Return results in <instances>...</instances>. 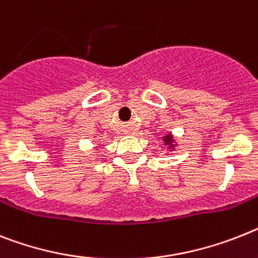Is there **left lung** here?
I'll list each match as a JSON object with an SVG mask.
<instances>
[{
  "label": "left lung",
  "mask_w": 258,
  "mask_h": 258,
  "mask_svg": "<svg viewBox=\"0 0 258 258\" xmlns=\"http://www.w3.org/2000/svg\"><path fill=\"white\" fill-rule=\"evenodd\" d=\"M161 139H162V143L166 146V151H168V152L176 151V148L178 147V143H177V140L174 139L173 134L170 133L165 134L164 136H161Z\"/></svg>",
  "instance_id": "left-lung-1"
}]
</instances>
